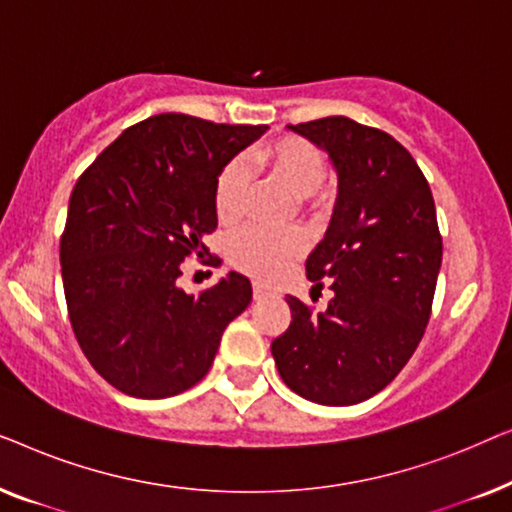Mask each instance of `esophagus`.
Listing matches in <instances>:
<instances>
[{
	"label": "esophagus",
	"instance_id": "esophagus-1",
	"mask_svg": "<svg viewBox=\"0 0 512 512\" xmlns=\"http://www.w3.org/2000/svg\"><path fill=\"white\" fill-rule=\"evenodd\" d=\"M268 298H275V293L265 289L263 284H254V300H268Z\"/></svg>",
	"mask_w": 512,
	"mask_h": 512
}]
</instances>
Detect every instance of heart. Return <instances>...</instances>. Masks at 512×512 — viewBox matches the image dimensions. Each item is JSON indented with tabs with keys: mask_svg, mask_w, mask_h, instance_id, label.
<instances>
[{
	"mask_svg": "<svg viewBox=\"0 0 512 512\" xmlns=\"http://www.w3.org/2000/svg\"><path fill=\"white\" fill-rule=\"evenodd\" d=\"M249 164L256 172L284 181L300 198L317 191L326 177L324 153L310 139L286 135L258 146L251 151L249 163L244 158L230 160L216 179V219L226 226L240 219L254 191V174ZM305 249L307 240L303 233L275 235L258 228H242L230 237L228 258L237 270L247 272L258 282H277L305 254Z\"/></svg>",
	"mask_w": 512,
	"mask_h": 512,
	"instance_id": "heart-1",
	"label": "heart"
}]
</instances>
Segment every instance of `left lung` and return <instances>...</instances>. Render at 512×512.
I'll use <instances>...</instances> for the list:
<instances>
[{
  "instance_id": "left-lung-1",
  "label": "left lung",
  "mask_w": 512,
  "mask_h": 512,
  "mask_svg": "<svg viewBox=\"0 0 512 512\" xmlns=\"http://www.w3.org/2000/svg\"><path fill=\"white\" fill-rule=\"evenodd\" d=\"M328 151L338 200L307 279L324 312L286 296L291 324L272 340L284 384L321 405H354L401 373L431 317L443 237L429 181L403 144L347 116L289 125Z\"/></svg>"
}]
</instances>
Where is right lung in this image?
Segmentation results:
<instances>
[{
    "mask_svg": "<svg viewBox=\"0 0 512 512\" xmlns=\"http://www.w3.org/2000/svg\"><path fill=\"white\" fill-rule=\"evenodd\" d=\"M265 130L158 114L123 130L76 181L60 237L67 312L90 366L123 394L191 389L251 303L240 272L198 298L177 279L181 263L209 254L221 170Z\"/></svg>",
    "mask_w": 512,
    "mask_h": 512,
    "instance_id": "right-lung-1",
    "label": "right lung"
}]
</instances>
